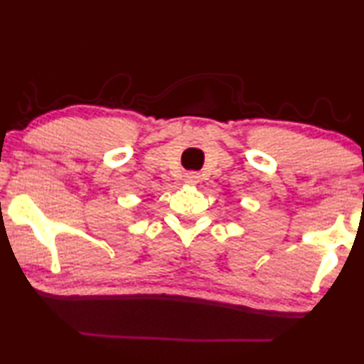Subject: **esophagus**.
I'll use <instances>...</instances> for the list:
<instances>
[{"label": "esophagus", "instance_id": "obj_1", "mask_svg": "<svg viewBox=\"0 0 364 364\" xmlns=\"http://www.w3.org/2000/svg\"><path fill=\"white\" fill-rule=\"evenodd\" d=\"M199 175L197 173H193V171H191V173H186L184 175V180H186V183H189V184H197L199 183Z\"/></svg>", "mask_w": 364, "mask_h": 364}]
</instances>
